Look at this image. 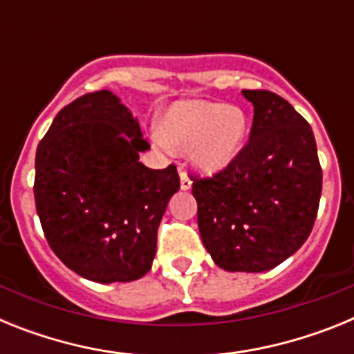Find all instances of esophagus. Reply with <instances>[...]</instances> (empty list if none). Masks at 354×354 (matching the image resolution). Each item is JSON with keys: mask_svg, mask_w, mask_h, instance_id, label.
I'll use <instances>...</instances> for the list:
<instances>
[{"mask_svg": "<svg viewBox=\"0 0 354 354\" xmlns=\"http://www.w3.org/2000/svg\"><path fill=\"white\" fill-rule=\"evenodd\" d=\"M179 175H180V189H184V192H187V189L192 187L193 180L189 179V175L186 174V170H184L183 167L179 168Z\"/></svg>", "mask_w": 354, "mask_h": 354, "instance_id": "obj_1", "label": "esophagus"}]
</instances>
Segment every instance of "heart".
I'll list each match as a JSON object with an SVG mask.
<instances>
[{"mask_svg":"<svg viewBox=\"0 0 354 354\" xmlns=\"http://www.w3.org/2000/svg\"><path fill=\"white\" fill-rule=\"evenodd\" d=\"M248 131L245 111L211 101H183L171 106L162 120L158 143L189 152L198 168L214 171L232 161Z\"/></svg>","mask_w":354,"mask_h":354,"instance_id":"1","label":"heart"}]
</instances>
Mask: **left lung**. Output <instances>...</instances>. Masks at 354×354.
Wrapping results in <instances>:
<instances>
[{"instance_id": "8db88e82", "label": "left lung", "mask_w": 354, "mask_h": 354, "mask_svg": "<svg viewBox=\"0 0 354 354\" xmlns=\"http://www.w3.org/2000/svg\"><path fill=\"white\" fill-rule=\"evenodd\" d=\"M253 104L250 138L223 170L189 175L205 250L225 271L261 273L308 239L323 170L310 124L270 90H243Z\"/></svg>"}]
</instances>
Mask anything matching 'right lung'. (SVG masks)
Listing matches in <instances>:
<instances>
[{
    "instance_id": "1",
    "label": "right lung",
    "mask_w": 354,
    "mask_h": 354,
    "mask_svg": "<svg viewBox=\"0 0 354 354\" xmlns=\"http://www.w3.org/2000/svg\"><path fill=\"white\" fill-rule=\"evenodd\" d=\"M129 109L108 90L60 109L35 156L37 214L68 270L99 283L149 273L158 227L179 192L177 167L150 170L149 149Z\"/></svg>"
}]
</instances>
